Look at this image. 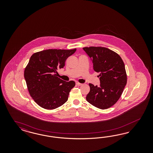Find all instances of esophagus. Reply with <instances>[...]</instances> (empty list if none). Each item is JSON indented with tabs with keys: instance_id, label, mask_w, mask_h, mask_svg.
I'll return each mask as SVG.
<instances>
[{
	"instance_id": "34e87169",
	"label": "esophagus",
	"mask_w": 153,
	"mask_h": 153,
	"mask_svg": "<svg viewBox=\"0 0 153 153\" xmlns=\"http://www.w3.org/2000/svg\"><path fill=\"white\" fill-rule=\"evenodd\" d=\"M76 85H77V86H81V85H82V83H79V82H77V83H76Z\"/></svg>"
}]
</instances>
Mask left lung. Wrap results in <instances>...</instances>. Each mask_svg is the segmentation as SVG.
Listing matches in <instances>:
<instances>
[{"mask_svg": "<svg viewBox=\"0 0 153 153\" xmlns=\"http://www.w3.org/2000/svg\"><path fill=\"white\" fill-rule=\"evenodd\" d=\"M91 59L93 69L100 76V86L89 83L86 100L94 107L106 109L115 104L127 83L125 66L116 52L104 47L83 48Z\"/></svg>", "mask_w": 153, "mask_h": 153, "instance_id": "obj_1", "label": "left lung"}]
</instances>
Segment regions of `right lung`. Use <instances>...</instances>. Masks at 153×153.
Listing matches in <instances>:
<instances>
[{"mask_svg":"<svg viewBox=\"0 0 153 153\" xmlns=\"http://www.w3.org/2000/svg\"><path fill=\"white\" fill-rule=\"evenodd\" d=\"M76 49H48L31 56L24 71V77L30 96L40 107L54 109L67 101L74 81L66 82L56 76L57 70L63 68L67 58Z\"/></svg>","mask_w":153,"mask_h":153,"instance_id":"1","label":"right lung"}]
</instances>
